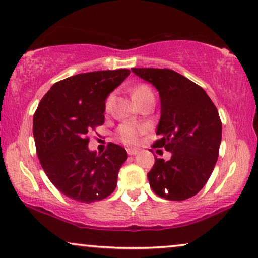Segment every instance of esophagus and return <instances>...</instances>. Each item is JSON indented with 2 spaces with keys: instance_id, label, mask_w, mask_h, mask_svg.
<instances>
[{
  "instance_id": "esophagus-1",
  "label": "esophagus",
  "mask_w": 258,
  "mask_h": 258,
  "mask_svg": "<svg viewBox=\"0 0 258 258\" xmlns=\"http://www.w3.org/2000/svg\"><path fill=\"white\" fill-rule=\"evenodd\" d=\"M139 151L137 149H127V153L130 154V156H136V154H138Z\"/></svg>"
}]
</instances>
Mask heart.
I'll use <instances>...</instances> for the list:
<instances>
[{
    "mask_svg": "<svg viewBox=\"0 0 258 258\" xmlns=\"http://www.w3.org/2000/svg\"><path fill=\"white\" fill-rule=\"evenodd\" d=\"M149 94H153L152 91H151V88L149 86L143 85L135 89V92H133V98H135L136 101H138L140 99L146 97V95ZM112 99H113V95H109L107 100H106V104H105L106 109H108L109 106H111ZM143 132H144V127L138 126L132 122H126V123H122V125L119 127L118 136H119V139L121 140L122 143L127 144V145H136L139 140V136L142 135Z\"/></svg>",
    "mask_w": 258,
    "mask_h": 258,
    "instance_id": "b5f03b06",
    "label": "heart"
}]
</instances>
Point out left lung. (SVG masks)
Returning a JSON list of instances; mask_svg holds the SVG:
<instances>
[{"instance_id": "1", "label": "left lung", "mask_w": 258, "mask_h": 258, "mask_svg": "<svg viewBox=\"0 0 258 258\" xmlns=\"http://www.w3.org/2000/svg\"><path fill=\"white\" fill-rule=\"evenodd\" d=\"M156 87L160 119L154 145L171 152V159L154 160L147 173L156 195L169 201L194 197L210 178L218 159L222 122L207 92L172 70L132 68Z\"/></svg>"}]
</instances>
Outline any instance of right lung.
Returning a JSON list of instances; mask_svg holds the SVG:
<instances>
[{"label": "right lung", "mask_w": 258, "mask_h": 258, "mask_svg": "<svg viewBox=\"0 0 258 258\" xmlns=\"http://www.w3.org/2000/svg\"><path fill=\"white\" fill-rule=\"evenodd\" d=\"M130 75L128 70L81 73L51 86L33 119L36 152L44 173L64 196L93 203L115 190L123 147L104 153L88 149L87 133L105 121V101Z\"/></svg>", "instance_id": "right-lung-1"}]
</instances>
